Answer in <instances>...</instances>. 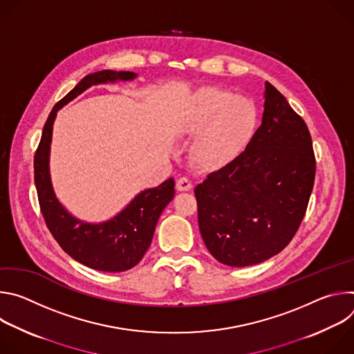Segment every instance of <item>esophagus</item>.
<instances>
[{
  "mask_svg": "<svg viewBox=\"0 0 354 354\" xmlns=\"http://www.w3.org/2000/svg\"><path fill=\"white\" fill-rule=\"evenodd\" d=\"M176 189H178L179 192H187V190L192 189V182H190L187 178L182 176V178H179V179L176 180Z\"/></svg>",
  "mask_w": 354,
  "mask_h": 354,
  "instance_id": "esophagus-1",
  "label": "esophagus"
}]
</instances>
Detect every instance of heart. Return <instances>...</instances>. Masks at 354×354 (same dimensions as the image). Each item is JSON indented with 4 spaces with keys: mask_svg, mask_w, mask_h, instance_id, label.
Wrapping results in <instances>:
<instances>
[{
    "mask_svg": "<svg viewBox=\"0 0 354 354\" xmlns=\"http://www.w3.org/2000/svg\"><path fill=\"white\" fill-rule=\"evenodd\" d=\"M257 108L250 99L207 86L200 89L185 119V130L200 134L192 147L196 167L213 169L231 160L257 124Z\"/></svg>",
    "mask_w": 354,
    "mask_h": 354,
    "instance_id": "heart-1",
    "label": "heart"
}]
</instances>
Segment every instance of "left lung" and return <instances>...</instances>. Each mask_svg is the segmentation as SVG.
<instances>
[{"instance_id":"8db88e82","label":"left lung","mask_w":354,"mask_h":354,"mask_svg":"<svg viewBox=\"0 0 354 354\" xmlns=\"http://www.w3.org/2000/svg\"><path fill=\"white\" fill-rule=\"evenodd\" d=\"M265 86L262 124L245 151L194 189L201 238L234 268L261 263L290 243L315 180L306 122L270 82Z\"/></svg>"}]
</instances>
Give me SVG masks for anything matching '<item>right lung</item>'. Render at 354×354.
<instances>
[{"label": "right lung", "mask_w": 354, "mask_h": 354, "mask_svg": "<svg viewBox=\"0 0 354 354\" xmlns=\"http://www.w3.org/2000/svg\"><path fill=\"white\" fill-rule=\"evenodd\" d=\"M130 71L104 70L84 77L50 112L35 153V185L44 223L62 249L77 262L102 272H124L134 268L153 241L157 221L175 196L174 179L141 192L115 218L88 224L73 217L56 198L48 174V151L57 111L86 88L96 84L133 80Z\"/></svg>", "instance_id": "right-lung-1"}]
</instances>
